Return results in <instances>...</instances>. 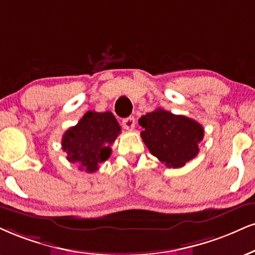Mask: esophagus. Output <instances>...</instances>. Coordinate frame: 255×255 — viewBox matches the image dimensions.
I'll return each instance as SVG.
<instances>
[{
  "instance_id": "obj_1",
  "label": "esophagus",
  "mask_w": 255,
  "mask_h": 255,
  "mask_svg": "<svg viewBox=\"0 0 255 255\" xmlns=\"http://www.w3.org/2000/svg\"><path fill=\"white\" fill-rule=\"evenodd\" d=\"M123 124V128H125V130H132L134 128V118L133 117H128V118H124L122 122Z\"/></svg>"
}]
</instances>
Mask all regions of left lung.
Segmentation results:
<instances>
[{
	"label": "left lung",
	"mask_w": 255,
	"mask_h": 255,
	"mask_svg": "<svg viewBox=\"0 0 255 255\" xmlns=\"http://www.w3.org/2000/svg\"><path fill=\"white\" fill-rule=\"evenodd\" d=\"M138 123L143 128L140 137L147 149L169 168H181L200 151L204 130L194 119L156 109Z\"/></svg>",
	"instance_id": "8db88e82"
}]
</instances>
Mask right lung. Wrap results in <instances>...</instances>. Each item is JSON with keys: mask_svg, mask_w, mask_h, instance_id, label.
Instances as JSON below:
<instances>
[{"mask_svg": "<svg viewBox=\"0 0 255 255\" xmlns=\"http://www.w3.org/2000/svg\"><path fill=\"white\" fill-rule=\"evenodd\" d=\"M112 112L89 111L75 127L68 128L61 140L67 159L79 165L80 170L94 172L111 156V144L121 133Z\"/></svg>", "mask_w": 255, "mask_h": 255, "instance_id": "1", "label": "right lung"}]
</instances>
